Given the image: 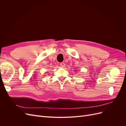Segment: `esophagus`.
Segmentation results:
<instances>
[{"instance_id":"1","label":"esophagus","mask_w":126,"mask_h":126,"mask_svg":"<svg viewBox=\"0 0 126 126\" xmlns=\"http://www.w3.org/2000/svg\"><path fill=\"white\" fill-rule=\"evenodd\" d=\"M60 64L62 67H64V66H65V64H64V63H61Z\"/></svg>"}]
</instances>
